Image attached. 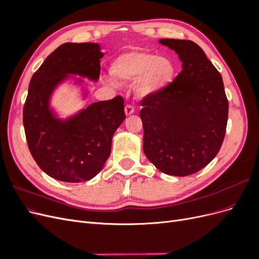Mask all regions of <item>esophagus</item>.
Here are the masks:
<instances>
[{
  "instance_id": "34e87169",
  "label": "esophagus",
  "mask_w": 259,
  "mask_h": 259,
  "mask_svg": "<svg viewBox=\"0 0 259 259\" xmlns=\"http://www.w3.org/2000/svg\"><path fill=\"white\" fill-rule=\"evenodd\" d=\"M124 111H125V115H126V116L132 115L133 113H134V108H133L131 105H127L126 107H125Z\"/></svg>"
}]
</instances>
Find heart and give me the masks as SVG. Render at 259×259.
Returning <instances> with one entry per match:
<instances>
[{
    "instance_id": "heart-1",
    "label": "heart",
    "mask_w": 259,
    "mask_h": 259,
    "mask_svg": "<svg viewBox=\"0 0 259 259\" xmlns=\"http://www.w3.org/2000/svg\"><path fill=\"white\" fill-rule=\"evenodd\" d=\"M109 70L115 80L135 83V92L143 98L166 91L177 72L170 58L146 51H127L117 55Z\"/></svg>"
}]
</instances>
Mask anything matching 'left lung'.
<instances>
[{"label": "left lung", "mask_w": 259, "mask_h": 259, "mask_svg": "<svg viewBox=\"0 0 259 259\" xmlns=\"http://www.w3.org/2000/svg\"><path fill=\"white\" fill-rule=\"evenodd\" d=\"M175 51L183 70L169 88L144 98L140 119L144 153L162 173L188 176L218 153L228 121V100L217 69L198 44L161 38Z\"/></svg>", "instance_id": "1"}]
</instances>
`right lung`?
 <instances>
[{
    "mask_svg": "<svg viewBox=\"0 0 259 259\" xmlns=\"http://www.w3.org/2000/svg\"><path fill=\"white\" fill-rule=\"evenodd\" d=\"M104 53L98 43H65L45 59L31 77L23 107V126L29 150L44 173L66 183H83L104 168L111 152L112 137L125 120L123 98L93 103L61 117L52 105L62 84L89 96V85L97 82ZM79 77L77 78V76Z\"/></svg>",
    "mask_w": 259,
    "mask_h": 259,
    "instance_id": "obj_1",
    "label": "right lung"
}]
</instances>
